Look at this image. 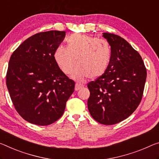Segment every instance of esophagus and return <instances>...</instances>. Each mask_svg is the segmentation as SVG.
<instances>
[{
	"label": "esophagus",
	"instance_id": "obj_1",
	"mask_svg": "<svg viewBox=\"0 0 159 159\" xmlns=\"http://www.w3.org/2000/svg\"><path fill=\"white\" fill-rule=\"evenodd\" d=\"M83 87V85H80L79 84H75V90H79Z\"/></svg>",
	"mask_w": 159,
	"mask_h": 159
}]
</instances>
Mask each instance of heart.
<instances>
[{"mask_svg":"<svg viewBox=\"0 0 159 159\" xmlns=\"http://www.w3.org/2000/svg\"><path fill=\"white\" fill-rule=\"evenodd\" d=\"M111 57V48L106 40L78 34L67 39L66 48L59 47L54 52L55 62L65 74H71L77 59L79 66L73 78L79 80L101 76L109 66Z\"/></svg>","mask_w":159,"mask_h":159,"instance_id":"obj_1","label":"heart"}]
</instances>
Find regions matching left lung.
<instances>
[{
	"instance_id": "1",
	"label": "left lung",
	"mask_w": 159,
	"mask_h": 159,
	"mask_svg": "<svg viewBox=\"0 0 159 159\" xmlns=\"http://www.w3.org/2000/svg\"><path fill=\"white\" fill-rule=\"evenodd\" d=\"M102 34L111 47V61L104 74L88 84V107L95 121L111 125L127 119L139 106L147 69L140 54L125 39Z\"/></svg>"
}]
</instances>
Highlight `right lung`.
Masks as SVG:
<instances>
[{
    "instance_id": "1",
    "label": "right lung",
    "mask_w": 159,
    "mask_h": 159,
    "mask_svg": "<svg viewBox=\"0 0 159 159\" xmlns=\"http://www.w3.org/2000/svg\"><path fill=\"white\" fill-rule=\"evenodd\" d=\"M64 31L51 30L32 35L10 59L6 85L16 111L32 124L46 126L64 114L75 82L54 61V52L64 39Z\"/></svg>"
}]
</instances>
